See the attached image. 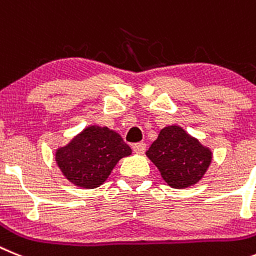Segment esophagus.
<instances>
[{
  "mask_svg": "<svg viewBox=\"0 0 256 256\" xmlns=\"http://www.w3.org/2000/svg\"><path fill=\"white\" fill-rule=\"evenodd\" d=\"M146 143H135L134 146H132V150H134L135 153H138V154H143L144 152H146Z\"/></svg>",
  "mask_w": 256,
  "mask_h": 256,
  "instance_id": "1",
  "label": "esophagus"
}]
</instances>
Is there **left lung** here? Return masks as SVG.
I'll use <instances>...</instances> for the list:
<instances>
[{
  "mask_svg": "<svg viewBox=\"0 0 256 256\" xmlns=\"http://www.w3.org/2000/svg\"><path fill=\"white\" fill-rule=\"evenodd\" d=\"M146 154L172 188L198 183L212 160L208 148L175 125L162 128Z\"/></svg>",
  "mask_w": 256,
  "mask_h": 256,
  "instance_id": "1",
  "label": "left lung"
}]
</instances>
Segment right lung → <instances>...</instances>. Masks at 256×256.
<instances>
[{"label":"right lung","mask_w":256,"mask_h":256,"mask_svg":"<svg viewBox=\"0 0 256 256\" xmlns=\"http://www.w3.org/2000/svg\"><path fill=\"white\" fill-rule=\"evenodd\" d=\"M131 154L121 135L108 128L88 126L55 153L64 176L82 188H96L110 176L116 164Z\"/></svg>","instance_id":"1"}]
</instances>
